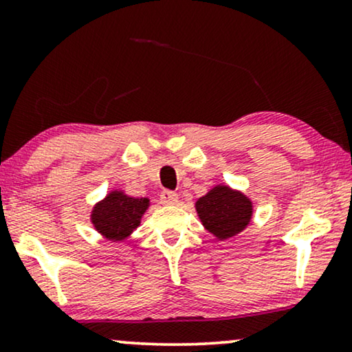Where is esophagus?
<instances>
[{"instance_id": "esophagus-1", "label": "esophagus", "mask_w": 352, "mask_h": 352, "mask_svg": "<svg viewBox=\"0 0 352 352\" xmlns=\"http://www.w3.org/2000/svg\"><path fill=\"white\" fill-rule=\"evenodd\" d=\"M160 200H162V204L173 205V204H176V201H177V194H176V192H173V190H163L160 194Z\"/></svg>"}]
</instances>
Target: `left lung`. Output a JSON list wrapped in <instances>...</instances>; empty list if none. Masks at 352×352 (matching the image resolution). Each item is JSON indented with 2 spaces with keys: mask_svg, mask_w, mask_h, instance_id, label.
<instances>
[{
  "mask_svg": "<svg viewBox=\"0 0 352 352\" xmlns=\"http://www.w3.org/2000/svg\"><path fill=\"white\" fill-rule=\"evenodd\" d=\"M197 213L201 223L218 239L239 234L252 218V201L229 187H214L197 201Z\"/></svg>",
  "mask_w": 352,
  "mask_h": 352,
  "instance_id": "1",
  "label": "left lung"
}]
</instances>
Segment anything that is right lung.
I'll return each mask as SVG.
<instances>
[{"mask_svg": "<svg viewBox=\"0 0 352 352\" xmlns=\"http://www.w3.org/2000/svg\"><path fill=\"white\" fill-rule=\"evenodd\" d=\"M147 206V199H134L112 192L94 208L93 224L109 240H123L138 228Z\"/></svg>", "mask_w": 352, "mask_h": 352, "instance_id": "obj_1", "label": "right lung"}]
</instances>
